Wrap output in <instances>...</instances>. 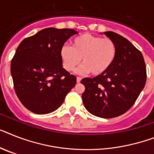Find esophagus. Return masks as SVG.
I'll use <instances>...</instances> for the list:
<instances>
[{
	"instance_id": "esophagus-1",
	"label": "esophagus",
	"mask_w": 154,
	"mask_h": 154,
	"mask_svg": "<svg viewBox=\"0 0 154 154\" xmlns=\"http://www.w3.org/2000/svg\"><path fill=\"white\" fill-rule=\"evenodd\" d=\"M76 80H77V82H78V83H79V82H81V80H82V78H80V77H77Z\"/></svg>"
}]
</instances>
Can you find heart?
I'll list each match as a JSON object with an SVG mask.
<instances>
[{
	"instance_id": "1",
	"label": "heart",
	"mask_w": 154,
	"mask_h": 154,
	"mask_svg": "<svg viewBox=\"0 0 154 154\" xmlns=\"http://www.w3.org/2000/svg\"><path fill=\"white\" fill-rule=\"evenodd\" d=\"M116 57V45L110 38L93 34H82L72 41V46L64 45L60 49V57L63 68L72 72L81 62L79 74L91 72L99 75L106 72Z\"/></svg>"
}]
</instances>
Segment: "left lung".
Here are the masks:
<instances>
[{
    "label": "left lung",
    "instance_id": "8db88e82",
    "mask_svg": "<svg viewBox=\"0 0 154 154\" xmlns=\"http://www.w3.org/2000/svg\"><path fill=\"white\" fill-rule=\"evenodd\" d=\"M104 34L116 45V57L104 74L84 78L82 102L86 110L101 118H114L125 113L136 101L146 82L144 58L127 38L112 31Z\"/></svg>",
    "mask_w": 154,
    "mask_h": 154
}]
</instances>
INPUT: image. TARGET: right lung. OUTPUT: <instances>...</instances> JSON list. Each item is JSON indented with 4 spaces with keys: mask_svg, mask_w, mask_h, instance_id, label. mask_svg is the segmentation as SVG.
<instances>
[{
    "mask_svg": "<svg viewBox=\"0 0 154 154\" xmlns=\"http://www.w3.org/2000/svg\"><path fill=\"white\" fill-rule=\"evenodd\" d=\"M73 29L49 27L21 42L11 62L14 89L24 107L48 114L63 104L76 84V77L63 68L60 49Z\"/></svg>",
    "mask_w": 154,
    "mask_h": 154,
    "instance_id": "add662e5",
    "label": "right lung"
}]
</instances>
